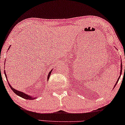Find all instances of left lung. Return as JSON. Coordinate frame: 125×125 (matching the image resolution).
<instances>
[{
    "label": "left lung",
    "instance_id": "1",
    "mask_svg": "<svg viewBox=\"0 0 125 125\" xmlns=\"http://www.w3.org/2000/svg\"><path fill=\"white\" fill-rule=\"evenodd\" d=\"M121 73H120V76H119V77H118V80H117V81L116 82V84H115V87H114V88L115 87V86H116V84H117V83H118V80H119V79H120V76H121Z\"/></svg>",
    "mask_w": 125,
    "mask_h": 125
}]
</instances>
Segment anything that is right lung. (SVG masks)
<instances>
[{"mask_svg": "<svg viewBox=\"0 0 125 125\" xmlns=\"http://www.w3.org/2000/svg\"><path fill=\"white\" fill-rule=\"evenodd\" d=\"M51 72H52V70H51V72L49 73V75H48V76H47V80H49V78H50V74H51ZM4 73H5V77H6L7 79V75H6V73H5V72H4ZM8 84H9V85L10 86V89H11V90H12V91H13V92H14V93H16L17 95H18V96H20V97H22V98H23L26 99H30V100H32V99H35V98H34V97H32V96H30V95H28V94H25L24 93H23V92H21V91H17V90L15 89L14 88H13L12 87H11V85H10V84H9V82H8Z\"/></svg>", "mask_w": 125, "mask_h": 125, "instance_id": "obj_1", "label": "right lung"}]
</instances>
